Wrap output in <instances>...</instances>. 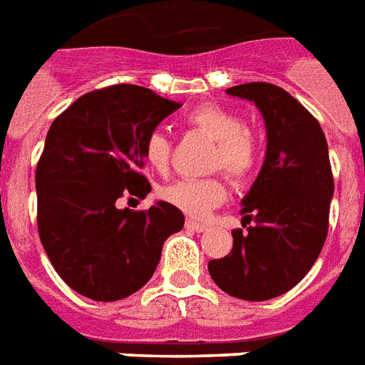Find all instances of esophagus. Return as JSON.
<instances>
[{"instance_id":"1","label":"esophagus","mask_w":365,"mask_h":365,"mask_svg":"<svg viewBox=\"0 0 365 365\" xmlns=\"http://www.w3.org/2000/svg\"><path fill=\"white\" fill-rule=\"evenodd\" d=\"M185 228L190 230V232H204V230L208 228L206 224H202V222H196V220H187V224H185Z\"/></svg>"}]
</instances>
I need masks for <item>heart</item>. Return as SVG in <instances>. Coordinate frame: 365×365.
I'll return each mask as SVG.
<instances>
[{
	"label": "heart",
	"instance_id": "obj_1",
	"mask_svg": "<svg viewBox=\"0 0 365 365\" xmlns=\"http://www.w3.org/2000/svg\"><path fill=\"white\" fill-rule=\"evenodd\" d=\"M188 125L216 141L212 167L224 169L234 180H244L252 175L257 163V141L244 128L237 113L220 106H200L188 113ZM145 161L151 169L165 173L170 161V141L163 131H153L145 141ZM165 202L188 216L202 218L212 208L226 200V185L218 177L178 178L159 190Z\"/></svg>",
	"mask_w": 365,
	"mask_h": 365
}]
</instances>
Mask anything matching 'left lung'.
Masks as SVG:
<instances>
[{
	"label": "left lung",
	"instance_id": "1",
	"mask_svg": "<svg viewBox=\"0 0 365 365\" xmlns=\"http://www.w3.org/2000/svg\"><path fill=\"white\" fill-rule=\"evenodd\" d=\"M250 100L267 129V151L257 178L242 198V224L232 252L212 259L214 283L236 299L269 301L291 291L320 255L328 234L334 178L320 123L283 88L250 82L228 88Z\"/></svg>",
	"mask_w": 365,
	"mask_h": 365
}]
</instances>
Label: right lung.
Masks as SVG:
<instances>
[{
	"label": "right lung",
	"mask_w": 365,
	"mask_h": 365,
	"mask_svg": "<svg viewBox=\"0 0 365 365\" xmlns=\"http://www.w3.org/2000/svg\"><path fill=\"white\" fill-rule=\"evenodd\" d=\"M178 108L149 88L115 84L80 96L46 133L35 173L38 237L64 283L92 301L139 291L165 240L185 226L165 200L141 212L115 204L151 192L145 141Z\"/></svg>",
	"instance_id": "right-lung-1"
}]
</instances>
